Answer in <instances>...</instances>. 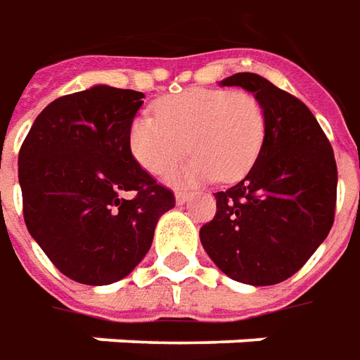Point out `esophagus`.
<instances>
[{"instance_id": "34e87169", "label": "esophagus", "mask_w": 360, "mask_h": 360, "mask_svg": "<svg viewBox=\"0 0 360 360\" xmlns=\"http://www.w3.org/2000/svg\"><path fill=\"white\" fill-rule=\"evenodd\" d=\"M189 197H191V195L185 191V189H177V191H175V201L179 205L185 203V201H189Z\"/></svg>"}]
</instances>
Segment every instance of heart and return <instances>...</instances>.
<instances>
[{"mask_svg": "<svg viewBox=\"0 0 360 360\" xmlns=\"http://www.w3.org/2000/svg\"><path fill=\"white\" fill-rule=\"evenodd\" d=\"M153 115L133 119L131 153L153 175H163L185 151L195 155L177 181H235L253 167L265 139V111L245 91L187 89L153 105Z\"/></svg>", "mask_w": 360, "mask_h": 360, "instance_id": "obj_1", "label": "heart"}]
</instances>
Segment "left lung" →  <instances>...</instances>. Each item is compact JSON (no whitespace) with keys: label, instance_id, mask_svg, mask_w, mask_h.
Segmentation results:
<instances>
[{"label":"left lung","instance_id":"obj_1","mask_svg":"<svg viewBox=\"0 0 360 360\" xmlns=\"http://www.w3.org/2000/svg\"><path fill=\"white\" fill-rule=\"evenodd\" d=\"M265 111V139L247 177L215 193L217 213L199 237L233 281L265 287L292 277L327 239L337 205V163L319 121L301 99L257 73H235Z\"/></svg>","mask_w":360,"mask_h":360}]
</instances>
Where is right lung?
Wrapping results in <instances>:
<instances>
[{
    "label": "right lung",
    "instance_id": "1",
    "mask_svg": "<svg viewBox=\"0 0 360 360\" xmlns=\"http://www.w3.org/2000/svg\"><path fill=\"white\" fill-rule=\"evenodd\" d=\"M141 91L95 85L51 101L19 149L27 231L83 285H111L147 255L175 195L135 161L129 129ZM133 192V198H125Z\"/></svg>",
    "mask_w": 360,
    "mask_h": 360
}]
</instances>
